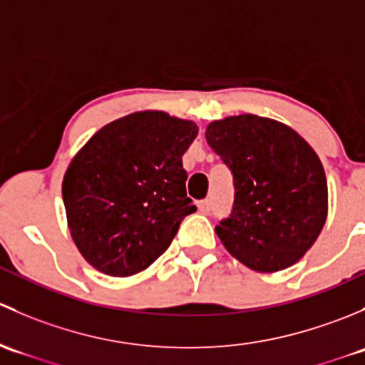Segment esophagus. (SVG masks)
<instances>
[{"mask_svg": "<svg viewBox=\"0 0 365 365\" xmlns=\"http://www.w3.org/2000/svg\"><path fill=\"white\" fill-rule=\"evenodd\" d=\"M200 210H201V213H210V210H212V203H210V200H203V201H200Z\"/></svg>", "mask_w": 365, "mask_h": 365, "instance_id": "esophagus-1", "label": "esophagus"}]
</instances>
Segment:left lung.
<instances>
[{"mask_svg":"<svg viewBox=\"0 0 365 365\" xmlns=\"http://www.w3.org/2000/svg\"><path fill=\"white\" fill-rule=\"evenodd\" d=\"M205 135L233 175V208L215 227L224 247L257 272L292 267L327 220L322 160L293 128L254 114L212 121Z\"/></svg>","mask_w":365,"mask_h":365,"instance_id":"left-lung-1","label":"left lung"}]
</instances>
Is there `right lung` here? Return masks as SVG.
Returning <instances> with one entry per match:
<instances>
[{
  "label": "right lung",
  "mask_w": 365,
  "mask_h": 365,
  "mask_svg": "<svg viewBox=\"0 0 365 365\" xmlns=\"http://www.w3.org/2000/svg\"><path fill=\"white\" fill-rule=\"evenodd\" d=\"M197 125L162 111L134 113L106 125L70 162L63 203L84 259L114 277L148 268L168 251L187 215L182 155Z\"/></svg>",
  "instance_id": "obj_1"
}]
</instances>
